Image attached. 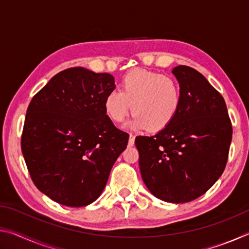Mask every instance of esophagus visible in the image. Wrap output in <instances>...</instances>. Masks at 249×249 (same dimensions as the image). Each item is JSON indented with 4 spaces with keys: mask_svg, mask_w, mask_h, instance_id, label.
<instances>
[{
    "mask_svg": "<svg viewBox=\"0 0 249 249\" xmlns=\"http://www.w3.org/2000/svg\"><path fill=\"white\" fill-rule=\"evenodd\" d=\"M135 144V136L133 134L129 135V140H128V146H134Z\"/></svg>",
    "mask_w": 249,
    "mask_h": 249,
    "instance_id": "obj_1",
    "label": "esophagus"
}]
</instances>
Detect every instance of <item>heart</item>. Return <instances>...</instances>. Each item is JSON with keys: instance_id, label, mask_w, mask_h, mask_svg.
<instances>
[{"instance_id": "obj_1", "label": "heart", "mask_w": 249, "mask_h": 249, "mask_svg": "<svg viewBox=\"0 0 249 249\" xmlns=\"http://www.w3.org/2000/svg\"><path fill=\"white\" fill-rule=\"evenodd\" d=\"M181 101V88L175 78L137 69L125 75L121 90H112L107 95L104 109L113 122L121 123L132 107V127L159 132L175 120Z\"/></svg>"}]
</instances>
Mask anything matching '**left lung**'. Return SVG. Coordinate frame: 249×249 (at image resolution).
I'll return each mask as SVG.
<instances>
[{"label":"left lung","mask_w":249,"mask_h":249,"mask_svg":"<svg viewBox=\"0 0 249 249\" xmlns=\"http://www.w3.org/2000/svg\"><path fill=\"white\" fill-rule=\"evenodd\" d=\"M182 101L175 120L154 136H137L146 187L158 199L185 203L209 190L225 169L231 142L225 101L199 71L172 70Z\"/></svg>","instance_id":"left-lung-1"}]
</instances>
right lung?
Listing matches in <instances>:
<instances>
[{
  "label": "right lung",
  "instance_id": "1",
  "mask_svg": "<svg viewBox=\"0 0 249 249\" xmlns=\"http://www.w3.org/2000/svg\"><path fill=\"white\" fill-rule=\"evenodd\" d=\"M114 78L82 67L57 73L28 105L22 153L33 182L50 199L80 208L94 202L129 135L104 109Z\"/></svg>",
  "mask_w": 249,
  "mask_h": 249
}]
</instances>
